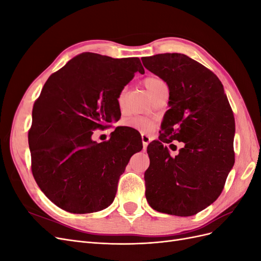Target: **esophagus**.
<instances>
[{
	"instance_id": "1",
	"label": "esophagus",
	"mask_w": 261,
	"mask_h": 261,
	"mask_svg": "<svg viewBox=\"0 0 261 261\" xmlns=\"http://www.w3.org/2000/svg\"><path fill=\"white\" fill-rule=\"evenodd\" d=\"M141 141H143L144 148H147L148 144L150 143V137L148 135H145V134H143V135H141Z\"/></svg>"
}]
</instances>
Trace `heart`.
<instances>
[{"label":"heart","mask_w":261,"mask_h":261,"mask_svg":"<svg viewBox=\"0 0 261 261\" xmlns=\"http://www.w3.org/2000/svg\"><path fill=\"white\" fill-rule=\"evenodd\" d=\"M144 86L146 87L147 91L151 97L162 88H165L167 85L161 80L160 77L158 76H148L144 80ZM117 105L120 107L121 110L125 109L126 106V91L123 89L117 96ZM125 125L128 126L129 128H133L135 130H138L140 133L149 134L153 132L155 127V122L153 120H150V118L145 117H133L130 120L126 121Z\"/></svg>","instance_id":"obj_1"}]
</instances>
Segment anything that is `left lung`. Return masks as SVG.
Returning a JSON list of instances; mask_svg holds the SVG:
<instances>
[{
	"label": "left lung",
	"instance_id": "obj_1",
	"mask_svg": "<svg viewBox=\"0 0 261 261\" xmlns=\"http://www.w3.org/2000/svg\"><path fill=\"white\" fill-rule=\"evenodd\" d=\"M141 61L170 90L159 140L147 148V201L159 212L194 216L217 200L234 165L233 111L217 75L187 55L163 53ZM173 140L186 144L175 157L163 146Z\"/></svg>",
	"mask_w": 261,
	"mask_h": 261
}]
</instances>
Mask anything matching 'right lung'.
<instances>
[{
    "label": "right lung",
    "instance_id": "add662e5",
    "mask_svg": "<svg viewBox=\"0 0 261 261\" xmlns=\"http://www.w3.org/2000/svg\"><path fill=\"white\" fill-rule=\"evenodd\" d=\"M138 58L113 59L86 52L45 82L33 109L28 143L31 172L43 194L61 209L91 213L109 207L130 156L143 149L115 128L97 144L92 132L121 116L117 96L135 73Z\"/></svg>",
    "mask_w": 261,
    "mask_h": 261
}]
</instances>
